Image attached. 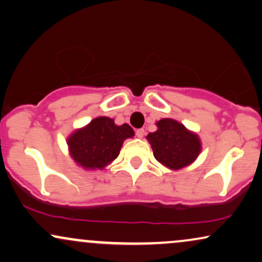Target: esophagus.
I'll list each match as a JSON object with an SVG mask.
<instances>
[{
  "label": "esophagus",
  "mask_w": 262,
  "mask_h": 262,
  "mask_svg": "<svg viewBox=\"0 0 262 262\" xmlns=\"http://www.w3.org/2000/svg\"><path fill=\"white\" fill-rule=\"evenodd\" d=\"M135 134H137L138 138L141 139L145 135V130L142 128L141 129H137V130H135Z\"/></svg>",
  "instance_id": "34e87169"
}]
</instances>
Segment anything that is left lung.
I'll return each mask as SVG.
<instances>
[{
	"instance_id": "obj_1",
	"label": "left lung",
	"mask_w": 262,
	"mask_h": 262,
	"mask_svg": "<svg viewBox=\"0 0 262 262\" xmlns=\"http://www.w3.org/2000/svg\"><path fill=\"white\" fill-rule=\"evenodd\" d=\"M157 130L147 134L155 158L171 170H179L193 163L202 151V142L194 132L173 118L156 122Z\"/></svg>"
}]
</instances>
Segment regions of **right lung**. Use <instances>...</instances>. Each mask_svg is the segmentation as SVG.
Listing matches in <instances>:
<instances>
[{
  "instance_id": "obj_1",
  "label": "right lung",
  "mask_w": 262,
  "mask_h": 262,
  "mask_svg": "<svg viewBox=\"0 0 262 262\" xmlns=\"http://www.w3.org/2000/svg\"><path fill=\"white\" fill-rule=\"evenodd\" d=\"M134 135L130 125H117L114 118L100 116L72 132L66 142L71 158L78 167L101 170L118 157L125 139Z\"/></svg>"
}]
</instances>
